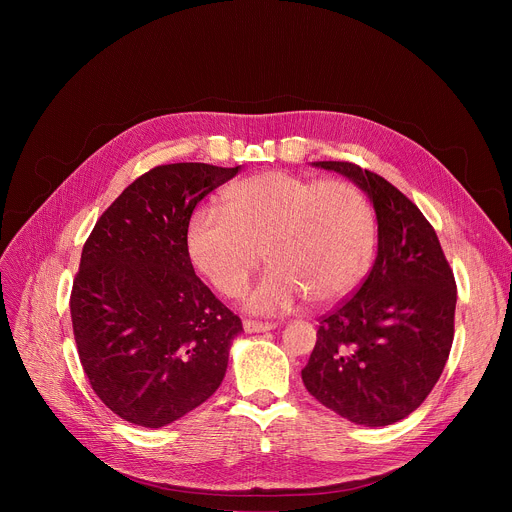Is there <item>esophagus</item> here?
<instances>
[{
  "mask_svg": "<svg viewBox=\"0 0 512 512\" xmlns=\"http://www.w3.org/2000/svg\"><path fill=\"white\" fill-rule=\"evenodd\" d=\"M243 328H245V332H249V334H257V332H269V330H273L275 324H271V322L245 320V322H243Z\"/></svg>",
  "mask_w": 512,
  "mask_h": 512,
  "instance_id": "esophagus-1",
  "label": "esophagus"
}]
</instances>
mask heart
<instances>
[{
  "label": "heart",
  "mask_w": 512,
  "mask_h": 512,
  "mask_svg": "<svg viewBox=\"0 0 512 512\" xmlns=\"http://www.w3.org/2000/svg\"><path fill=\"white\" fill-rule=\"evenodd\" d=\"M373 245V210L356 186L281 170L235 182L223 208L202 204L186 225L188 259L225 296L241 294L263 251L271 269L243 298L263 316L287 314L304 296L314 306L344 298L367 271Z\"/></svg>",
  "instance_id": "b5f03b06"
}]
</instances>
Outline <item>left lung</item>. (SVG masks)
<instances>
[{"mask_svg": "<svg viewBox=\"0 0 512 512\" xmlns=\"http://www.w3.org/2000/svg\"><path fill=\"white\" fill-rule=\"evenodd\" d=\"M369 196L377 259L356 294L320 320L302 381L340 417L391 425L431 393L454 340L456 281L421 210L391 182L348 162H314Z\"/></svg>", "mask_w": 512, "mask_h": 512, "instance_id": "obj_1", "label": "left lung"}]
</instances>
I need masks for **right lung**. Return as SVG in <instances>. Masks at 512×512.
<instances>
[{
    "instance_id": "obj_1",
    "label": "right lung",
    "mask_w": 512,
    "mask_h": 512,
    "mask_svg": "<svg viewBox=\"0 0 512 512\" xmlns=\"http://www.w3.org/2000/svg\"><path fill=\"white\" fill-rule=\"evenodd\" d=\"M239 170L186 162L145 172L83 247L70 294L79 358L99 399L129 423L164 427L225 379L243 324L196 277L186 225Z\"/></svg>"
}]
</instances>
